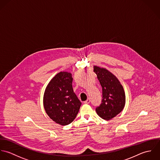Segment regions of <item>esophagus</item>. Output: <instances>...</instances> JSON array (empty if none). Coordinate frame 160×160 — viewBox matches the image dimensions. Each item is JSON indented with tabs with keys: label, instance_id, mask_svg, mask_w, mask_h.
I'll return each instance as SVG.
<instances>
[{
	"label": "esophagus",
	"instance_id": "1",
	"mask_svg": "<svg viewBox=\"0 0 160 160\" xmlns=\"http://www.w3.org/2000/svg\"><path fill=\"white\" fill-rule=\"evenodd\" d=\"M90 102V98L87 99L85 101H84V103H85V104H89Z\"/></svg>",
	"mask_w": 160,
	"mask_h": 160
}]
</instances>
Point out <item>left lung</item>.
Here are the masks:
<instances>
[{
  "label": "left lung",
  "instance_id": "8db88e82",
  "mask_svg": "<svg viewBox=\"0 0 160 160\" xmlns=\"http://www.w3.org/2000/svg\"><path fill=\"white\" fill-rule=\"evenodd\" d=\"M93 67L102 90V102L96 108V113L102 119L109 121L123 110L126 104L125 92L118 78L111 72L98 66Z\"/></svg>",
  "mask_w": 160,
  "mask_h": 160
}]
</instances>
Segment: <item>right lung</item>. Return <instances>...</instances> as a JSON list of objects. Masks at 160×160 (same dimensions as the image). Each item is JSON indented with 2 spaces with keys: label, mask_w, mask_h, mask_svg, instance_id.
I'll return each mask as SVG.
<instances>
[{
  "label": "right lung",
  "mask_w": 160,
  "mask_h": 160,
  "mask_svg": "<svg viewBox=\"0 0 160 160\" xmlns=\"http://www.w3.org/2000/svg\"><path fill=\"white\" fill-rule=\"evenodd\" d=\"M72 73L61 72L49 82L44 92L43 104L49 117L57 124L66 126L76 118L82 102L72 88Z\"/></svg>",
  "instance_id": "right-lung-1"
}]
</instances>
